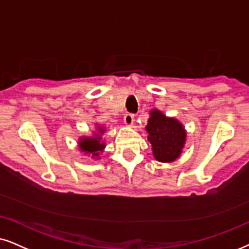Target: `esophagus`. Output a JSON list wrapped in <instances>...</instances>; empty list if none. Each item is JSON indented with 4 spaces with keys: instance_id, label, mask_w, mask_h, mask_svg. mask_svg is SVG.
I'll list each match as a JSON object with an SVG mask.
<instances>
[{
    "instance_id": "34e87169",
    "label": "esophagus",
    "mask_w": 249,
    "mask_h": 249,
    "mask_svg": "<svg viewBox=\"0 0 249 249\" xmlns=\"http://www.w3.org/2000/svg\"><path fill=\"white\" fill-rule=\"evenodd\" d=\"M134 122V115L133 114H126L124 116V123L127 125V126H131L133 125Z\"/></svg>"
}]
</instances>
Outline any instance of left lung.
Returning a JSON list of instances; mask_svg holds the SVG:
<instances>
[{
    "mask_svg": "<svg viewBox=\"0 0 249 249\" xmlns=\"http://www.w3.org/2000/svg\"><path fill=\"white\" fill-rule=\"evenodd\" d=\"M150 115L146 130L154 157L160 162L175 161L186 140L184 127L176 119L166 118L159 110H153Z\"/></svg>",
    "mask_w": 249,
    "mask_h": 249,
    "instance_id": "obj_1",
    "label": "left lung"
}]
</instances>
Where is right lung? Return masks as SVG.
<instances>
[{
    "label": "right lung",
    "instance_id": "1",
    "mask_svg": "<svg viewBox=\"0 0 249 249\" xmlns=\"http://www.w3.org/2000/svg\"><path fill=\"white\" fill-rule=\"evenodd\" d=\"M100 133H103L105 130L99 128ZM80 149L85 153H90L93 156H99V152L105 148V143L101 142V137L97 135L96 138H85V139H80Z\"/></svg>",
    "mask_w": 249,
    "mask_h": 249
}]
</instances>
